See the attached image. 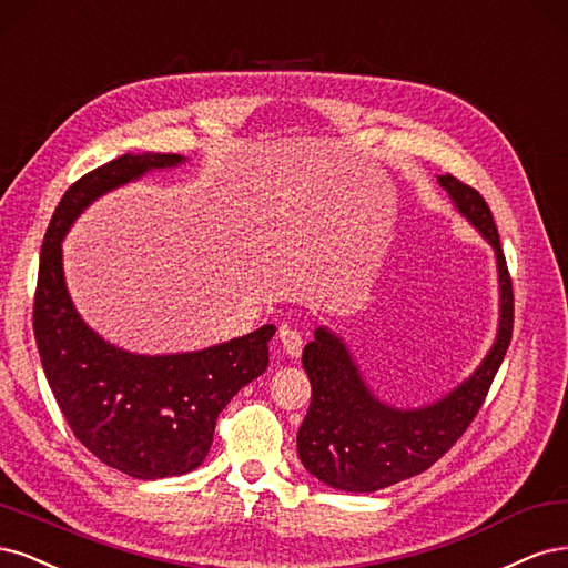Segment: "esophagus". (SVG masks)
I'll return each instance as SVG.
<instances>
[{"label":"esophagus","mask_w":568,"mask_h":568,"mask_svg":"<svg viewBox=\"0 0 568 568\" xmlns=\"http://www.w3.org/2000/svg\"><path fill=\"white\" fill-rule=\"evenodd\" d=\"M278 339H281L283 349H285V354H287L290 358H297V356L302 354V349H304V339H302V333H300V331H295V327L281 325V327H278Z\"/></svg>","instance_id":"1"}]
</instances>
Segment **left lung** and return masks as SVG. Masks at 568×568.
Returning <instances> with one entry per match:
<instances>
[{
  "label": "left lung",
  "instance_id": "obj_1",
  "mask_svg": "<svg viewBox=\"0 0 568 568\" xmlns=\"http://www.w3.org/2000/svg\"><path fill=\"white\" fill-rule=\"evenodd\" d=\"M438 184L448 191L457 212L496 250L498 335L479 368L463 384L434 404L404 410L379 400L361 377L346 344L327 327H318L302 354L311 406L297 434V453L316 479L346 493H373L429 469L477 417L511 339L515 295L486 200L450 174L438 176Z\"/></svg>",
  "mask_w": 568,
  "mask_h": 568
}]
</instances>
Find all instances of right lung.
<instances>
[{
	"mask_svg": "<svg viewBox=\"0 0 568 568\" xmlns=\"http://www.w3.org/2000/svg\"><path fill=\"white\" fill-rule=\"evenodd\" d=\"M184 160L124 153L78 179L49 222L34 292V339L63 417L87 450L134 479L179 477L203 465L219 413L266 371L276 333L262 325L203 352L141 356L105 342L72 304L61 247L72 222L103 193Z\"/></svg>",
	"mask_w": 568,
	"mask_h": 568,
	"instance_id": "obj_1",
	"label": "right lung"
}]
</instances>
